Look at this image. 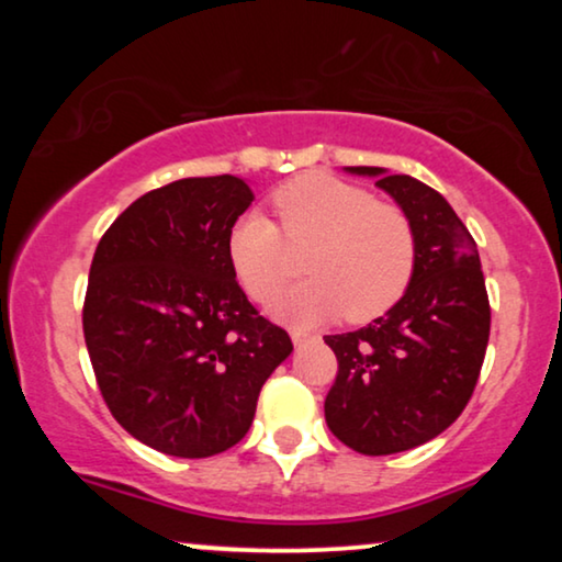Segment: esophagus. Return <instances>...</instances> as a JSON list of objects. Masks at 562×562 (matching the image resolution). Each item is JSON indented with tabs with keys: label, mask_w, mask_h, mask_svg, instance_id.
Wrapping results in <instances>:
<instances>
[{
	"label": "esophagus",
	"mask_w": 562,
	"mask_h": 562,
	"mask_svg": "<svg viewBox=\"0 0 562 562\" xmlns=\"http://www.w3.org/2000/svg\"><path fill=\"white\" fill-rule=\"evenodd\" d=\"M291 340H294V345H302L306 340H312V335L302 333V329H291Z\"/></svg>",
	"instance_id": "34e87169"
}]
</instances>
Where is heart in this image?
I'll return each mask as SVG.
<instances>
[{"label": "heart", "instance_id": "b5f03b06", "mask_svg": "<svg viewBox=\"0 0 562 562\" xmlns=\"http://www.w3.org/2000/svg\"><path fill=\"white\" fill-rule=\"evenodd\" d=\"M289 243H312L304 271L314 279L289 289L273 312L296 327L345 314L371 322L409 289L417 268L412 222L398 206L329 173H304L273 191ZM281 229L260 210H248L227 233L229 266L256 302H271L291 266Z\"/></svg>", "mask_w": 562, "mask_h": 562}]
</instances>
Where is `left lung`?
Masks as SVG:
<instances>
[{
	"label": "left lung",
	"instance_id": "1",
	"mask_svg": "<svg viewBox=\"0 0 562 562\" xmlns=\"http://www.w3.org/2000/svg\"><path fill=\"white\" fill-rule=\"evenodd\" d=\"M345 171L373 176L417 240L406 294L368 327L325 337L337 358L327 427L356 452L391 456L429 442L465 409L486 356L491 306L475 240L440 191L375 166Z\"/></svg>",
	"mask_w": 562,
	"mask_h": 562
}]
</instances>
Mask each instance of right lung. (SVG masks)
Instances as JSON below:
<instances>
[{
  "mask_svg": "<svg viewBox=\"0 0 562 562\" xmlns=\"http://www.w3.org/2000/svg\"><path fill=\"white\" fill-rule=\"evenodd\" d=\"M250 202L229 173L166 183L112 222L91 260L83 340L99 391L135 440L166 456L240 442L294 350L229 266L227 233Z\"/></svg>",
  "mask_w": 562,
  "mask_h": 562,
  "instance_id": "1",
  "label": "right lung"
}]
</instances>
